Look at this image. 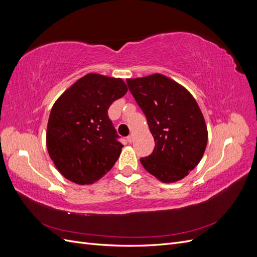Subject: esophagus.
Masks as SVG:
<instances>
[{
	"mask_svg": "<svg viewBox=\"0 0 257 257\" xmlns=\"http://www.w3.org/2000/svg\"><path fill=\"white\" fill-rule=\"evenodd\" d=\"M127 142L130 143V144H132V143H133L134 142V137H133V135H130V136H127Z\"/></svg>",
	"mask_w": 257,
	"mask_h": 257,
	"instance_id": "esophagus-1",
	"label": "esophagus"
}]
</instances>
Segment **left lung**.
I'll list each match as a JSON object with an SVG mask.
<instances>
[{
  "label": "left lung",
  "mask_w": 257,
  "mask_h": 257,
  "mask_svg": "<svg viewBox=\"0 0 257 257\" xmlns=\"http://www.w3.org/2000/svg\"><path fill=\"white\" fill-rule=\"evenodd\" d=\"M126 82L155 142L153 152L141 163L162 182L181 180L198 165L208 142L206 122L195 98L161 74Z\"/></svg>",
  "instance_id": "obj_1"
}]
</instances>
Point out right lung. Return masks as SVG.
I'll return each mask as SVG.
<instances>
[{"instance_id":"obj_1","label":"right lung","mask_w":257,"mask_h":257,"mask_svg":"<svg viewBox=\"0 0 257 257\" xmlns=\"http://www.w3.org/2000/svg\"><path fill=\"white\" fill-rule=\"evenodd\" d=\"M126 92L121 78L90 73L53 104L46 144L54 166L67 180L91 184L112 168L123 145L108 108Z\"/></svg>"}]
</instances>
